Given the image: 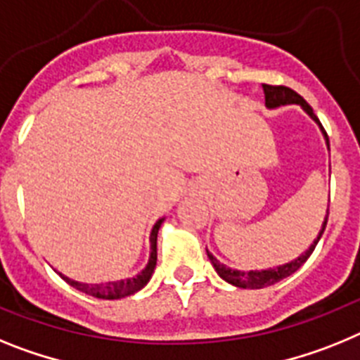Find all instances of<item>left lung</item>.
<instances>
[{
    "label": "left lung",
    "instance_id": "left-lung-1",
    "mask_svg": "<svg viewBox=\"0 0 360 360\" xmlns=\"http://www.w3.org/2000/svg\"><path fill=\"white\" fill-rule=\"evenodd\" d=\"M262 90H264V101H266L268 108H277V106H283V105H301L302 110L310 115L315 123H319V127H321V130H323L324 137H326L328 148H330V139H328L326 130L323 128V124H321V121H319L317 115L314 114V108H311V106L308 105V103H306L304 99H302L301 96L295 92V90L288 89V86H283V85H262ZM326 223H328V214H326V217H324L323 228H321V232H319L317 239L314 240V245L306 250L301 257H297L295 261H292V262H286V264H283V266L274 268V270H271V268L270 270H261V271L232 270V268H228V266H224V264H221V262H219L217 259H215L214 255L208 252V250H206V254H208V259H210L212 264H214V268H215V271L219 274V277H223L226 283L233 284V286H239V288H250V290L266 288V286H271V284L286 279L288 275H292L293 271L299 270V268H301L302 264L308 261V257L311 255V252L315 250V246H317L319 239H321V236L324 233Z\"/></svg>",
    "mask_w": 360,
    "mask_h": 360
}]
</instances>
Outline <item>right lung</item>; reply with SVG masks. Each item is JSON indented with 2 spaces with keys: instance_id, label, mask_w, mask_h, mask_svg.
<instances>
[{
  "instance_id": "add662e5",
  "label": "right lung",
  "mask_w": 360,
  "mask_h": 360,
  "mask_svg": "<svg viewBox=\"0 0 360 360\" xmlns=\"http://www.w3.org/2000/svg\"><path fill=\"white\" fill-rule=\"evenodd\" d=\"M162 219H159L158 223L152 228V233H150V259L148 264L145 266V270L141 274H137L136 277L127 281H114V283H105V284H85V283H77V281H72L68 277H65L63 274L61 279L67 281L70 286H74L79 292L86 293V295L98 297V299H123V297L132 295V293L139 292V290L145 286L150 281L152 274H154L155 262H158V232L159 226H161Z\"/></svg>"
}]
</instances>
